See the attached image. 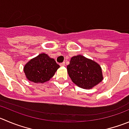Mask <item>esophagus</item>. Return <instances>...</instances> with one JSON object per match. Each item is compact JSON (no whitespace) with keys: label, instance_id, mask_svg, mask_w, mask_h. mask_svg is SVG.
Instances as JSON below:
<instances>
[{"label":"esophagus","instance_id":"1","mask_svg":"<svg viewBox=\"0 0 129 129\" xmlns=\"http://www.w3.org/2000/svg\"><path fill=\"white\" fill-rule=\"evenodd\" d=\"M59 65L61 66V67H64V66H65V62H61V63L59 64Z\"/></svg>","mask_w":129,"mask_h":129}]
</instances>
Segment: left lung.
I'll return each mask as SVG.
<instances>
[{
	"label": "left lung",
	"mask_w": 129,
	"mask_h": 129,
	"mask_svg": "<svg viewBox=\"0 0 129 129\" xmlns=\"http://www.w3.org/2000/svg\"><path fill=\"white\" fill-rule=\"evenodd\" d=\"M67 71L72 82L83 89L93 88L103 78L99 64L82 55L71 58Z\"/></svg>",
	"instance_id": "obj_1"
}]
</instances>
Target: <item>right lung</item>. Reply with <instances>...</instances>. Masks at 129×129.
Listing matches in <instances>:
<instances>
[{"instance_id":"right-lung-1","label":"right lung","mask_w":129,"mask_h":129,"mask_svg":"<svg viewBox=\"0 0 129 129\" xmlns=\"http://www.w3.org/2000/svg\"><path fill=\"white\" fill-rule=\"evenodd\" d=\"M59 68L54 59L42 53L31 59L24 67L26 78L34 83H44L52 78Z\"/></svg>"}]
</instances>
